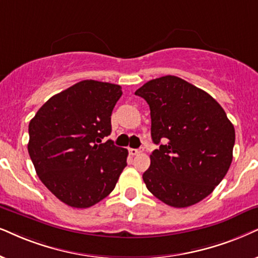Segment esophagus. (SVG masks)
<instances>
[{
  "instance_id": "obj_1",
  "label": "esophagus",
  "mask_w": 258,
  "mask_h": 258,
  "mask_svg": "<svg viewBox=\"0 0 258 258\" xmlns=\"http://www.w3.org/2000/svg\"><path fill=\"white\" fill-rule=\"evenodd\" d=\"M128 151H130V153H131L132 156H137V155H139L140 152H142L139 149H130Z\"/></svg>"
}]
</instances>
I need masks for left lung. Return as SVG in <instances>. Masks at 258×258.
Masks as SVG:
<instances>
[{
  "instance_id": "left-lung-1",
  "label": "left lung",
  "mask_w": 258,
  "mask_h": 258,
  "mask_svg": "<svg viewBox=\"0 0 258 258\" xmlns=\"http://www.w3.org/2000/svg\"><path fill=\"white\" fill-rule=\"evenodd\" d=\"M136 95L148 102L152 142L159 145L143 174L146 188L171 207L198 204L229 170L232 122L210 94L171 75L149 81Z\"/></svg>"
}]
</instances>
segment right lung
<instances>
[{
	"instance_id": "1",
	"label": "right lung",
	"mask_w": 258,
	"mask_h": 258,
	"mask_svg": "<svg viewBox=\"0 0 258 258\" xmlns=\"http://www.w3.org/2000/svg\"><path fill=\"white\" fill-rule=\"evenodd\" d=\"M122 95L118 84L81 81L48 99L29 121L28 153L40 181L74 208L110 194L127 163L126 149L102 143Z\"/></svg>"
}]
</instances>
